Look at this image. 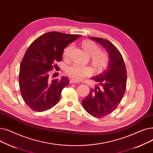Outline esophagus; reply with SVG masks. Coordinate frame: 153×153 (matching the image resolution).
I'll return each instance as SVG.
<instances>
[{
    "mask_svg": "<svg viewBox=\"0 0 153 153\" xmlns=\"http://www.w3.org/2000/svg\"><path fill=\"white\" fill-rule=\"evenodd\" d=\"M70 83H78V82L75 80V79H70Z\"/></svg>",
    "mask_w": 153,
    "mask_h": 153,
    "instance_id": "esophagus-1",
    "label": "esophagus"
}]
</instances>
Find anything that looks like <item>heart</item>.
<instances>
[{
    "mask_svg": "<svg viewBox=\"0 0 153 153\" xmlns=\"http://www.w3.org/2000/svg\"><path fill=\"white\" fill-rule=\"evenodd\" d=\"M82 46L85 52L91 55L92 65L96 71L99 72L104 69L108 63V55L105 50H101L95 42L90 40H85L82 42ZM74 45L70 44L64 49L63 56L65 60H68L70 57ZM93 68L90 66H83L78 63H74L65 69L67 75L76 80H80L85 77L92 75Z\"/></svg>",
    "mask_w": 153,
    "mask_h": 153,
    "instance_id": "obj_1",
    "label": "heart"
}]
</instances>
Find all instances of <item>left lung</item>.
Instances as JSON below:
<instances>
[{"label":"left lung","instance_id":"left-lung-1","mask_svg":"<svg viewBox=\"0 0 153 153\" xmlns=\"http://www.w3.org/2000/svg\"><path fill=\"white\" fill-rule=\"evenodd\" d=\"M102 45L108 52L109 64L106 70L93 78L97 83L82 100L85 110L95 118H103L118 107L126 88V69L118 49L106 39L89 37Z\"/></svg>","mask_w":153,"mask_h":153}]
</instances>
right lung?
<instances>
[{"mask_svg": "<svg viewBox=\"0 0 153 153\" xmlns=\"http://www.w3.org/2000/svg\"><path fill=\"white\" fill-rule=\"evenodd\" d=\"M80 36L50 32L28 47L20 66L19 87L24 101L32 110L44 111L59 102L68 78L51 79L49 73L62 60L64 48Z\"/></svg>", "mask_w": 153, "mask_h": 153, "instance_id": "1", "label": "right lung"}]
</instances>
